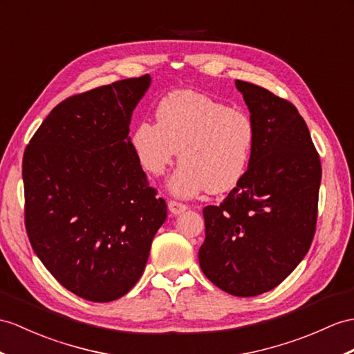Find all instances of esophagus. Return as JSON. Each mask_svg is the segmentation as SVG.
I'll use <instances>...</instances> for the list:
<instances>
[{
  "instance_id": "34e87169",
  "label": "esophagus",
  "mask_w": 354,
  "mask_h": 354,
  "mask_svg": "<svg viewBox=\"0 0 354 354\" xmlns=\"http://www.w3.org/2000/svg\"><path fill=\"white\" fill-rule=\"evenodd\" d=\"M168 209L172 214H180L187 209V205L183 204V203H180V201H176V200H169L168 201Z\"/></svg>"
}]
</instances>
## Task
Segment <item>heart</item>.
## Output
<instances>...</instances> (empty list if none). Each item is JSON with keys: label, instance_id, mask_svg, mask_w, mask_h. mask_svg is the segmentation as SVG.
Returning <instances> with one entry per match:
<instances>
[{"label": "heart", "instance_id": "obj_1", "mask_svg": "<svg viewBox=\"0 0 354 354\" xmlns=\"http://www.w3.org/2000/svg\"><path fill=\"white\" fill-rule=\"evenodd\" d=\"M158 123L144 120L131 144L141 168L162 176L177 156L182 165L169 189L180 196L203 191L225 194L242 182L255 144L251 117L192 90L167 94L156 108Z\"/></svg>", "mask_w": 354, "mask_h": 354}]
</instances>
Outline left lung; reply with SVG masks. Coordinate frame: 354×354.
I'll use <instances>...</instances> for the list:
<instances>
[{
    "mask_svg": "<svg viewBox=\"0 0 354 354\" xmlns=\"http://www.w3.org/2000/svg\"><path fill=\"white\" fill-rule=\"evenodd\" d=\"M251 112L255 144L240 182L219 205L204 207L201 270L232 296L270 291L304 260L317 225L320 156L291 102L236 81Z\"/></svg>",
    "mask_w": 354,
    "mask_h": 354,
    "instance_id": "left-lung-1",
    "label": "left lung"
}]
</instances>
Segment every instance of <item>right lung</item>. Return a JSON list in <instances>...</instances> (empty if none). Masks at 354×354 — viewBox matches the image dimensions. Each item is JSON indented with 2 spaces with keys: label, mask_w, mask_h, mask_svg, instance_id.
Listing matches in <instances>:
<instances>
[{
  "label": "right lung",
  "mask_w": 354,
  "mask_h": 354,
  "mask_svg": "<svg viewBox=\"0 0 354 354\" xmlns=\"http://www.w3.org/2000/svg\"><path fill=\"white\" fill-rule=\"evenodd\" d=\"M150 81L142 75L67 97L24 153L30 243L64 288L90 301L117 300L135 286L167 219L129 138Z\"/></svg>",
  "instance_id": "add662e5"
}]
</instances>
